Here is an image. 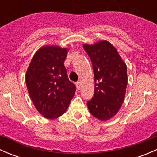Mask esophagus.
I'll list each match as a JSON object with an SVG mask.
<instances>
[{
	"mask_svg": "<svg viewBox=\"0 0 157 157\" xmlns=\"http://www.w3.org/2000/svg\"><path fill=\"white\" fill-rule=\"evenodd\" d=\"M76 86H77V90H80V87H81V83H80V82H77V83H76Z\"/></svg>",
	"mask_w": 157,
	"mask_h": 157,
	"instance_id": "34e87169",
	"label": "esophagus"
}]
</instances>
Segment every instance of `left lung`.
I'll return each instance as SVG.
<instances>
[{
	"label": "left lung",
	"instance_id": "8db88e82",
	"mask_svg": "<svg viewBox=\"0 0 157 157\" xmlns=\"http://www.w3.org/2000/svg\"><path fill=\"white\" fill-rule=\"evenodd\" d=\"M94 73V96L87 102L93 116L106 121L121 108L128 84L127 66L113 45L106 40L84 44Z\"/></svg>",
	"mask_w": 157,
	"mask_h": 157
}]
</instances>
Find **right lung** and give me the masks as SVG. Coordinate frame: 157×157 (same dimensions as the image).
I'll use <instances>...</instances> for the list:
<instances>
[{
  "label": "right lung",
  "instance_id": "right-lung-1",
  "mask_svg": "<svg viewBox=\"0 0 157 157\" xmlns=\"http://www.w3.org/2000/svg\"><path fill=\"white\" fill-rule=\"evenodd\" d=\"M68 48L58 45L41 47L33 55L26 74L30 99L47 119H55L67 111L76 91L69 80L64 61Z\"/></svg>",
  "mask_w": 157,
  "mask_h": 157
}]
</instances>
